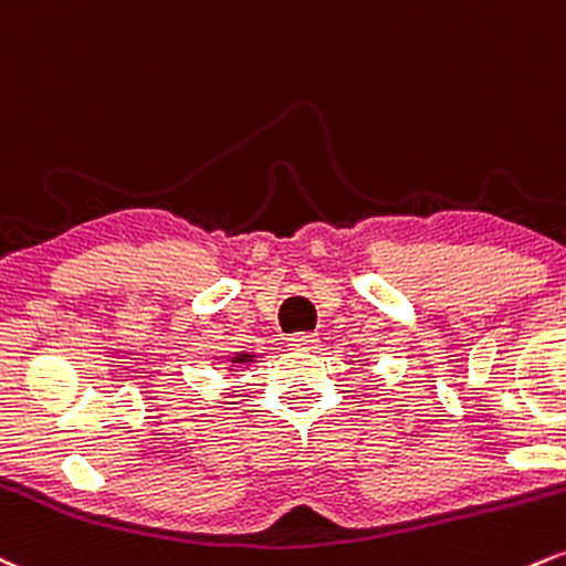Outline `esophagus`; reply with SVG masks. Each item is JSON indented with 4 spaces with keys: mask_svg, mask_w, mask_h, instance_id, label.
<instances>
[{
    "mask_svg": "<svg viewBox=\"0 0 566 566\" xmlns=\"http://www.w3.org/2000/svg\"><path fill=\"white\" fill-rule=\"evenodd\" d=\"M317 342H321V338H317L315 334H294V336L285 338V344H289V349H294V352H310V349H315Z\"/></svg>",
    "mask_w": 566,
    "mask_h": 566,
    "instance_id": "1",
    "label": "esophagus"
}]
</instances>
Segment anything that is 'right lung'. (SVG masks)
I'll return each mask as SVG.
<instances>
[{"instance_id": "right-lung-1", "label": "right lung", "mask_w": 566, "mask_h": 566, "mask_svg": "<svg viewBox=\"0 0 566 566\" xmlns=\"http://www.w3.org/2000/svg\"><path fill=\"white\" fill-rule=\"evenodd\" d=\"M254 360V355H249V352H238L235 357H230V365H245V363H251Z\"/></svg>"}]
</instances>
